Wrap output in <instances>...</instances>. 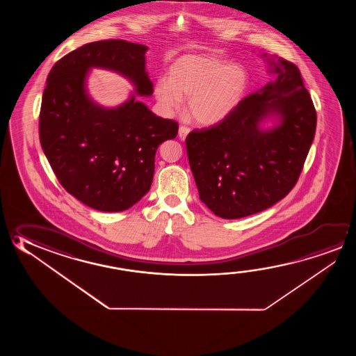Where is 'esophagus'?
I'll return each instance as SVG.
<instances>
[{
  "label": "esophagus",
  "mask_w": 356,
  "mask_h": 356,
  "mask_svg": "<svg viewBox=\"0 0 356 356\" xmlns=\"http://www.w3.org/2000/svg\"><path fill=\"white\" fill-rule=\"evenodd\" d=\"M188 133H190V128L188 127L181 125L180 128H179V138H180L181 140H185Z\"/></svg>",
  "instance_id": "1"
}]
</instances>
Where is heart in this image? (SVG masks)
<instances>
[{
  "mask_svg": "<svg viewBox=\"0 0 356 356\" xmlns=\"http://www.w3.org/2000/svg\"><path fill=\"white\" fill-rule=\"evenodd\" d=\"M248 84V74L239 65L209 54H187L171 65L168 81H159L154 94L169 111L188 98V115L198 124L213 125L238 106Z\"/></svg>",
  "mask_w": 356,
  "mask_h": 356,
  "instance_id": "b5f03b06",
  "label": "heart"
}]
</instances>
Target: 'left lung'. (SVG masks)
<instances>
[{
  "instance_id": "obj_1",
  "label": "left lung",
  "mask_w": 356,
  "mask_h": 356,
  "mask_svg": "<svg viewBox=\"0 0 356 356\" xmlns=\"http://www.w3.org/2000/svg\"><path fill=\"white\" fill-rule=\"evenodd\" d=\"M277 78L239 103L225 120L195 129L187 156L201 201L216 216L234 220L286 197L303 170L316 128V111L297 65L272 56ZM281 124L268 132V113Z\"/></svg>"
}]
</instances>
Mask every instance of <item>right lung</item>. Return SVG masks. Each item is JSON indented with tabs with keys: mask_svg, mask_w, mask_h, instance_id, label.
I'll return each instance as SVG.
<instances>
[{
	"mask_svg": "<svg viewBox=\"0 0 356 356\" xmlns=\"http://www.w3.org/2000/svg\"><path fill=\"white\" fill-rule=\"evenodd\" d=\"M147 47L122 40L92 42L53 65L42 97L40 141L65 191L94 210L119 212L136 204L152 186L155 154L174 139L179 125L155 115L131 97L104 109L86 93L89 68L128 76L140 95H152L145 72Z\"/></svg>",
	"mask_w": 356,
	"mask_h": 356,
	"instance_id": "right-lung-1",
	"label": "right lung"
}]
</instances>
